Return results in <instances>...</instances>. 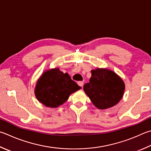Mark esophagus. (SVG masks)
I'll return each mask as SVG.
<instances>
[{
	"instance_id": "34e87169",
	"label": "esophagus",
	"mask_w": 151,
	"mask_h": 151,
	"mask_svg": "<svg viewBox=\"0 0 151 151\" xmlns=\"http://www.w3.org/2000/svg\"><path fill=\"white\" fill-rule=\"evenodd\" d=\"M77 84H78V86H80L81 87H83V85H84V83H83V82H82V81H79V82H78Z\"/></svg>"
}]
</instances>
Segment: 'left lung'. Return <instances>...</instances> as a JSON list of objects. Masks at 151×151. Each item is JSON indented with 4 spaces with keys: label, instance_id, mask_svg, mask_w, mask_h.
<instances>
[{
    "label": "left lung",
    "instance_id": "1",
    "mask_svg": "<svg viewBox=\"0 0 151 151\" xmlns=\"http://www.w3.org/2000/svg\"><path fill=\"white\" fill-rule=\"evenodd\" d=\"M89 83L84 85V90L98 109L114 106L123 96L125 84L119 76L113 71L97 68L91 71Z\"/></svg>",
    "mask_w": 151,
    "mask_h": 151
}]
</instances>
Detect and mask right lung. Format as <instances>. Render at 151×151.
<instances>
[{
	"mask_svg": "<svg viewBox=\"0 0 151 151\" xmlns=\"http://www.w3.org/2000/svg\"><path fill=\"white\" fill-rule=\"evenodd\" d=\"M81 88L67 73L55 68L46 71L40 78L35 94L43 105L57 108L66 102L72 93Z\"/></svg>",
	"mask_w": 151,
	"mask_h": 151,
	"instance_id": "obj_1",
	"label": "right lung"
}]
</instances>
